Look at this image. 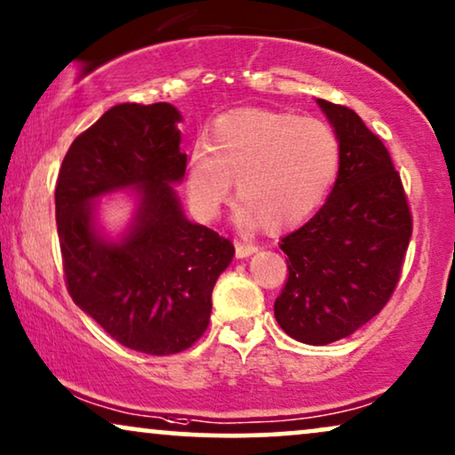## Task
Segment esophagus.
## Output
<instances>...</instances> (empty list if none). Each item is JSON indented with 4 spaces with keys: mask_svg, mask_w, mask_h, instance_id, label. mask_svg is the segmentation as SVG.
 <instances>
[{
    "mask_svg": "<svg viewBox=\"0 0 455 455\" xmlns=\"http://www.w3.org/2000/svg\"><path fill=\"white\" fill-rule=\"evenodd\" d=\"M235 251H237V258H247L251 253L258 251V247L253 243H241V241H235Z\"/></svg>",
    "mask_w": 455,
    "mask_h": 455,
    "instance_id": "1",
    "label": "esophagus"
}]
</instances>
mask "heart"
<instances>
[{
  "mask_svg": "<svg viewBox=\"0 0 455 455\" xmlns=\"http://www.w3.org/2000/svg\"><path fill=\"white\" fill-rule=\"evenodd\" d=\"M341 145L323 120L287 112L235 110L187 157L185 189L199 220H216L237 180V222L272 233L298 227L335 183Z\"/></svg>",
  "mask_w": 455,
  "mask_h": 455,
  "instance_id": "obj_1",
  "label": "heart"
}]
</instances>
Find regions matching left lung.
<instances>
[{
  "label": "left lung",
  "instance_id": "left-lung-1",
  "mask_svg": "<svg viewBox=\"0 0 455 455\" xmlns=\"http://www.w3.org/2000/svg\"><path fill=\"white\" fill-rule=\"evenodd\" d=\"M316 104L335 129L341 164L323 208L281 239L289 278L275 318L289 337L326 345L349 337L389 301L411 237V214L383 141L349 108Z\"/></svg>",
  "mask_w": 455,
  "mask_h": 455
}]
</instances>
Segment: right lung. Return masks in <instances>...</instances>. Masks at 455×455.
Here are the masks:
<instances>
[{
  "label": "right lung",
  "mask_w": 455,
  "mask_h": 455,
  "mask_svg": "<svg viewBox=\"0 0 455 455\" xmlns=\"http://www.w3.org/2000/svg\"><path fill=\"white\" fill-rule=\"evenodd\" d=\"M180 112L118 104L72 141L56 185L68 293L124 347L179 354L208 329L212 289L235 256L228 239L187 220L172 185L185 177ZM129 188L136 212L120 240L96 224V199Z\"/></svg>",
  "instance_id": "add662e5"
}]
</instances>
